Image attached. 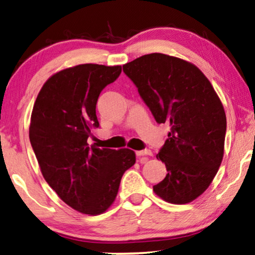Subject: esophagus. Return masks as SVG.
Here are the masks:
<instances>
[{"instance_id": "esophagus-1", "label": "esophagus", "mask_w": 255, "mask_h": 255, "mask_svg": "<svg viewBox=\"0 0 255 255\" xmlns=\"http://www.w3.org/2000/svg\"><path fill=\"white\" fill-rule=\"evenodd\" d=\"M136 155H137V157H143V155H152V151L151 150L136 151Z\"/></svg>"}]
</instances>
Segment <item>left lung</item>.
I'll return each instance as SVG.
<instances>
[{"label": "left lung", "mask_w": 255, "mask_h": 255, "mask_svg": "<svg viewBox=\"0 0 255 255\" xmlns=\"http://www.w3.org/2000/svg\"><path fill=\"white\" fill-rule=\"evenodd\" d=\"M158 124L170 131L157 159L167 174L153 191L167 203H191L206 191L225 153L227 118L205 74L188 60L144 55L123 66Z\"/></svg>", "instance_id": "8db88e82"}]
</instances>
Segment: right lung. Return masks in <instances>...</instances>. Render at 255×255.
<instances>
[{
    "label": "right lung",
    "mask_w": 255,
    "mask_h": 255,
    "mask_svg": "<svg viewBox=\"0 0 255 255\" xmlns=\"http://www.w3.org/2000/svg\"><path fill=\"white\" fill-rule=\"evenodd\" d=\"M121 66L80 64L52 74L33 106L29 140L41 173L64 203L82 214L100 215L117 198L121 177L135 164L130 149L88 146L98 128L101 91L116 81Z\"/></svg>",
    "instance_id": "1"
}]
</instances>
